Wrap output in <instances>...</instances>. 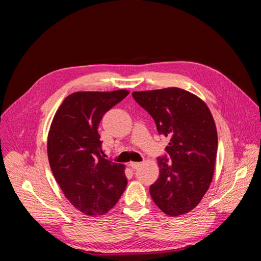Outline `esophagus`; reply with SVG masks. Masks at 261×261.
I'll list each match as a JSON object with an SVG mask.
<instances>
[{"label":"esophagus","instance_id":"1","mask_svg":"<svg viewBox=\"0 0 261 261\" xmlns=\"http://www.w3.org/2000/svg\"><path fill=\"white\" fill-rule=\"evenodd\" d=\"M141 165V163L140 162H130L129 163V167L132 168V169H138L139 167Z\"/></svg>","mask_w":261,"mask_h":261}]
</instances>
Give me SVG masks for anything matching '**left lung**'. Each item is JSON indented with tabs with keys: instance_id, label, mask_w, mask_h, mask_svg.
Segmentation results:
<instances>
[{
	"instance_id": "left-lung-1",
	"label": "left lung",
	"mask_w": 261,
	"mask_h": 261,
	"mask_svg": "<svg viewBox=\"0 0 261 261\" xmlns=\"http://www.w3.org/2000/svg\"><path fill=\"white\" fill-rule=\"evenodd\" d=\"M132 96L151 115L158 133L170 139L168 155L158 158L160 176L150 186L151 198L165 215H184L200 202L215 172L218 134L212 114L201 99L176 87Z\"/></svg>"
}]
</instances>
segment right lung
<instances>
[{
  "instance_id": "1",
  "label": "right lung",
  "mask_w": 261,
  "mask_h": 261,
  "mask_svg": "<svg viewBox=\"0 0 261 261\" xmlns=\"http://www.w3.org/2000/svg\"><path fill=\"white\" fill-rule=\"evenodd\" d=\"M127 94V90L74 92L63 101L51 123L48 158L52 173L69 202L87 216L106 215L127 185L124 165L103 158L98 133L102 116Z\"/></svg>"
}]
</instances>
